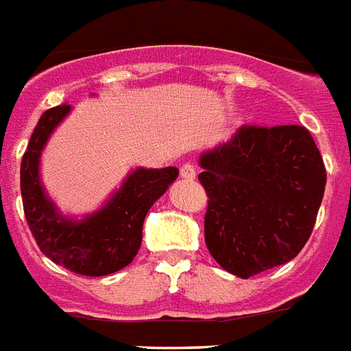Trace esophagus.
<instances>
[{
    "mask_svg": "<svg viewBox=\"0 0 351 351\" xmlns=\"http://www.w3.org/2000/svg\"><path fill=\"white\" fill-rule=\"evenodd\" d=\"M181 178L188 179V181H193L197 178V169L195 165L192 163H184L181 167Z\"/></svg>",
    "mask_w": 351,
    "mask_h": 351,
    "instance_id": "esophagus-1",
    "label": "esophagus"
}]
</instances>
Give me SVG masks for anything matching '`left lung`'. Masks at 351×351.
I'll list each match as a JSON object with an SVG mask.
<instances>
[{
	"label": "left lung",
	"mask_w": 351,
	"mask_h": 351,
	"mask_svg": "<svg viewBox=\"0 0 351 351\" xmlns=\"http://www.w3.org/2000/svg\"><path fill=\"white\" fill-rule=\"evenodd\" d=\"M204 240L228 273L251 278L298 256L314 230L326 169L301 125H242L201 156Z\"/></svg>",
	"instance_id": "8db88e82"
}]
</instances>
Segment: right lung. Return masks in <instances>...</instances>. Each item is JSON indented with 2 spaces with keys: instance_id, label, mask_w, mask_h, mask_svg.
Segmentation results:
<instances>
[{
  "instance_id": "add662e5",
  "label": "right lung",
  "mask_w": 351,
  "mask_h": 351,
  "mask_svg": "<svg viewBox=\"0 0 351 351\" xmlns=\"http://www.w3.org/2000/svg\"><path fill=\"white\" fill-rule=\"evenodd\" d=\"M69 111L68 104L51 107L32 132L21 161L23 210L37 245L51 262L82 276H106L134 260L145 217L179 170L136 169L100 210L82 221L64 217L40 184L39 159L50 134Z\"/></svg>"
}]
</instances>
